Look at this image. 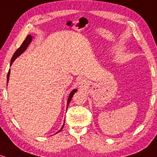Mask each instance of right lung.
Wrapping results in <instances>:
<instances>
[{"label":"right lung","instance_id":"1","mask_svg":"<svg viewBox=\"0 0 157 157\" xmlns=\"http://www.w3.org/2000/svg\"><path fill=\"white\" fill-rule=\"evenodd\" d=\"M32 36L30 35H29L26 37V38L25 39V40L23 42V44H21V46H20V47L17 48V51H16L15 53H14V55H13V56H12V60H11L10 66H12V64L13 63V62H14V61H15V60L16 58H17V57H19V56L21 55L23 52H25V50H26V48H27V47H28L30 43L32 42ZM10 70H9V72H8V74H7V82H9V78H10ZM77 91V89H74L73 91L69 94V97H68V101H67V108H68V104H69L70 101H71V98H72V97L74 96V94H75V93ZM63 126H64V124H63V125L62 128H61L60 130L57 131V132L56 133V134H57V133L60 132V131L63 129Z\"/></svg>","mask_w":157,"mask_h":157}]
</instances>
